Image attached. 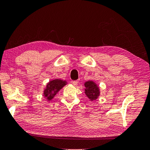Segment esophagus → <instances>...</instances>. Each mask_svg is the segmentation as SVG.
<instances>
[{
  "label": "esophagus",
  "instance_id": "34e87169",
  "mask_svg": "<svg viewBox=\"0 0 150 150\" xmlns=\"http://www.w3.org/2000/svg\"><path fill=\"white\" fill-rule=\"evenodd\" d=\"M78 80H76V81H72V84H73V85H78Z\"/></svg>",
  "mask_w": 150,
  "mask_h": 150
}]
</instances>
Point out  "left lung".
<instances>
[{
	"mask_svg": "<svg viewBox=\"0 0 150 150\" xmlns=\"http://www.w3.org/2000/svg\"><path fill=\"white\" fill-rule=\"evenodd\" d=\"M85 94L90 101H94L100 96V89L96 83L92 80H88L85 82Z\"/></svg>",
	"mask_w": 150,
	"mask_h": 150,
	"instance_id": "obj_1",
	"label": "left lung"
}]
</instances>
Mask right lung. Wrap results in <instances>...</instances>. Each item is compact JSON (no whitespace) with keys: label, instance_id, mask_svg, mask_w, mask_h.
Listing matches in <instances>:
<instances>
[{"label":"right lung","instance_id":"obj_1","mask_svg":"<svg viewBox=\"0 0 150 150\" xmlns=\"http://www.w3.org/2000/svg\"><path fill=\"white\" fill-rule=\"evenodd\" d=\"M67 84V81L62 80L61 79H53L49 81L45 87L43 96L47 101H51L54 98L56 94Z\"/></svg>","mask_w":150,"mask_h":150}]
</instances>
